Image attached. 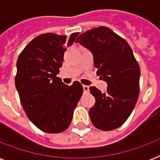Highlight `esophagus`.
<instances>
[{"mask_svg": "<svg viewBox=\"0 0 160 160\" xmlns=\"http://www.w3.org/2000/svg\"><path fill=\"white\" fill-rule=\"evenodd\" d=\"M83 90H84V92H89L90 88L88 85H83Z\"/></svg>", "mask_w": 160, "mask_h": 160, "instance_id": "obj_1", "label": "esophagus"}]
</instances>
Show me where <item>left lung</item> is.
I'll return each mask as SVG.
<instances>
[{
	"label": "left lung",
	"instance_id": "obj_1",
	"mask_svg": "<svg viewBox=\"0 0 160 160\" xmlns=\"http://www.w3.org/2000/svg\"><path fill=\"white\" fill-rule=\"evenodd\" d=\"M92 53L94 65L107 83V92L90 87L95 103L90 118L97 129L109 131L124 124L133 111L139 93L140 69L124 39L105 26L91 29L75 40Z\"/></svg>",
	"mask_w": 160,
	"mask_h": 160
}]
</instances>
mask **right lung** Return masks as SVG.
I'll use <instances>...</instances> for the list:
<instances>
[{
    "label": "right lung",
    "instance_id": "obj_1",
    "mask_svg": "<svg viewBox=\"0 0 160 160\" xmlns=\"http://www.w3.org/2000/svg\"><path fill=\"white\" fill-rule=\"evenodd\" d=\"M78 32L66 36L47 33L36 36L20 54L16 62V88L24 110L38 129L46 133L65 131L83 93L81 84L68 86L56 77L66 46Z\"/></svg>",
    "mask_w": 160,
    "mask_h": 160
}]
</instances>
